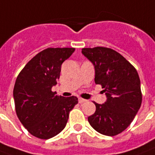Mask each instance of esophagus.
Instances as JSON below:
<instances>
[{"label":"esophagus","mask_w":155,"mask_h":155,"mask_svg":"<svg viewBox=\"0 0 155 155\" xmlns=\"http://www.w3.org/2000/svg\"><path fill=\"white\" fill-rule=\"evenodd\" d=\"M85 101H86L85 99H83V98H81V97L78 98V102H79V103H83V102H85Z\"/></svg>","instance_id":"obj_1"}]
</instances>
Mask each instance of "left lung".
Segmentation results:
<instances>
[{
    "label": "left lung",
    "mask_w": 155,
    "mask_h": 155,
    "mask_svg": "<svg viewBox=\"0 0 155 155\" xmlns=\"http://www.w3.org/2000/svg\"><path fill=\"white\" fill-rule=\"evenodd\" d=\"M82 54L95 67V82L107 95L104 104L94 102L96 111L88 117L92 128L102 135L114 136L130 125L142 102L140 80L129 61L106 47L84 48Z\"/></svg>",
    "instance_id": "1"
}]
</instances>
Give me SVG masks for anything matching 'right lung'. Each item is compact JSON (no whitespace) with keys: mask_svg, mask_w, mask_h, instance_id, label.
<instances>
[{"mask_svg":"<svg viewBox=\"0 0 155 155\" xmlns=\"http://www.w3.org/2000/svg\"><path fill=\"white\" fill-rule=\"evenodd\" d=\"M74 48H48L31 58L15 83V112L22 125L35 137L48 140L59 134L78 104L76 97H64L52 91L57 84L61 66Z\"/></svg>","mask_w":155,"mask_h":155,"instance_id":"1","label":"right lung"}]
</instances>
